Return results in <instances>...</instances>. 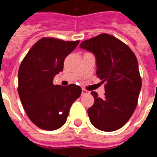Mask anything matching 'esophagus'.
Returning a JSON list of instances; mask_svg holds the SVG:
<instances>
[{
    "instance_id": "obj_1",
    "label": "esophagus",
    "mask_w": 157,
    "mask_h": 157,
    "mask_svg": "<svg viewBox=\"0 0 157 157\" xmlns=\"http://www.w3.org/2000/svg\"><path fill=\"white\" fill-rule=\"evenodd\" d=\"M82 95H86V94H89V92H88V91H87V90H86V89H82Z\"/></svg>"
}]
</instances>
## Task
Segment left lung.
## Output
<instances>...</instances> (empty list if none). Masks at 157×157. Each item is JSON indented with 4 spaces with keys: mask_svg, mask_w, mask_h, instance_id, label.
Masks as SVG:
<instances>
[{
    "mask_svg": "<svg viewBox=\"0 0 157 157\" xmlns=\"http://www.w3.org/2000/svg\"><path fill=\"white\" fill-rule=\"evenodd\" d=\"M80 48L95 55L97 75L106 83L103 98L91 93L95 102L87 110L90 121L102 131L117 130L137 106L141 89L137 59L127 45L108 33L83 41Z\"/></svg>",
    "mask_w": 157,
    "mask_h": 157,
    "instance_id": "left-lung-1",
    "label": "left lung"
}]
</instances>
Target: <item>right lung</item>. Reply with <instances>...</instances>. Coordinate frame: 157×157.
<instances>
[{
	"instance_id": "obj_1",
	"label": "right lung",
	"mask_w": 157,
	"mask_h": 157,
	"mask_svg": "<svg viewBox=\"0 0 157 157\" xmlns=\"http://www.w3.org/2000/svg\"><path fill=\"white\" fill-rule=\"evenodd\" d=\"M77 41L43 38L30 48L18 71V94L29 119L39 128L55 130L64 125L72 103L82 94L75 84L54 85L65 57Z\"/></svg>"
}]
</instances>
